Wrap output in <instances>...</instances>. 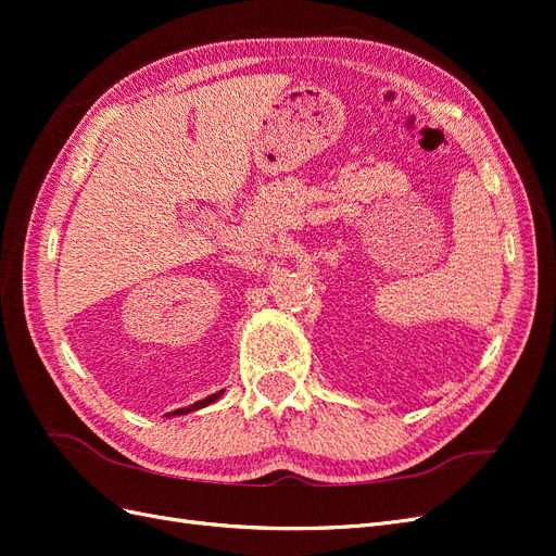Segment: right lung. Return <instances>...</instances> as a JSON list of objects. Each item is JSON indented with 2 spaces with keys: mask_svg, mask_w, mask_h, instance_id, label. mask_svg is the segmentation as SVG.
Segmentation results:
<instances>
[{
  "mask_svg": "<svg viewBox=\"0 0 556 556\" xmlns=\"http://www.w3.org/2000/svg\"><path fill=\"white\" fill-rule=\"evenodd\" d=\"M225 394V390L223 392H217V394H211V396H206V399H201V401H197V403H192V406H188V408H180V410H174V415H185V413H192V410H197V408H204V406H208V403H213V401H217ZM172 415V413H169Z\"/></svg>",
  "mask_w": 556,
  "mask_h": 556,
  "instance_id": "obj_1",
  "label": "right lung"
}]
</instances>
